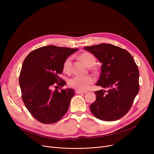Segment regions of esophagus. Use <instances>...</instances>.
I'll return each mask as SVG.
<instances>
[{
    "label": "esophagus",
    "mask_w": 154,
    "mask_h": 154,
    "mask_svg": "<svg viewBox=\"0 0 154 154\" xmlns=\"http://www.w3.org/2000/svg\"><path fill=\"white\" fill-rule=\"evenodd\" d=\"M76 93L78 94H86L87 93V91H77Z\"/></svg>",
    "instance_id": "esophagus-1"
}]
</instances>
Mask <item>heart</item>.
I'll return each mask as SVG.
<instances>
[{"mask_svg":"<svg viewBox=\"0 0 154 154\" xmlns=\"http://www.w3.org/2000/svg\"><path fill=\"white\" fill-rule=\"evenodd\" d=\"M79 59L82 60L88 67H93L96 63L95 56L91 53L84 52L79 55ZM71 57H68L63 63V70L64 72L69 73L70 71ZM94 82V79L91 76L85 77L75 76L69 80V84L70 87L79 91H85L88 89L91 84Z\"/></svg>","mask_w":154,"mask_h":154,"instance_id":"heart-1","label":"heart"}]
</instances>
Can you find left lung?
Here are the masks:
<instances>
[{"mask_svg":"<svg viewBox=\"0 0 154 154\" xmlns=\"http://www.w3.org/2000/svg\"><path fill=\"white\" fill-rule=\"evenodd\" d=\"M85 50L102 63L96 85L107 91H95L96 100L90 106L92 114L103 121H114L130 110L139 91V71L128 51L110 44L87 46Z\"/></svg>","mask_w":154,"mask_h":154,"instance_id":"obj_1","label":"left lung"}]
</instances>
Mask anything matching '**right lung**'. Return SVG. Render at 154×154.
Here are the masks:
<instances>
[{
	"label": "right lung",
	"mask_w": 154,
	"mask_h": 154,
	"mask_svg": "<svg viewBox=\"0 0 154 154\" xmlns=\"http://www.w3.org/2000/svg\"><path fill=\"white\" fill-rule=\"evenodd\" d=\"M77 50L47 45L31 52L23 60L19 77L22 100L40 122L55 123L67 112L74 90L66 88L59 92L51 88L66 84L59 76L63 72L64 61Z\"/></svg>",
	"instance_id": "right-lung-1"
}]
</instances>
